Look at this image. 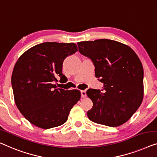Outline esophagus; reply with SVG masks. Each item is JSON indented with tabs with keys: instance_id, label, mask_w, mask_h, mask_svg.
<instances>
[{
	"instance_id": "obj_1",
	"label": "esophagus",
	"mask_w": 157,
	"mask_h": 157,
	"mask_svg": "<svg viewBox=\"0 0 157 157\" xmlns=\"http://www.w3.org/2000/svg\"><path fill=\"white\" fill-rule=\"evenodd\" d=\"M81 96L82 98H85L87 97V93H86L85 90H82L81 91Z\"/></svg>"
}]
</instances>
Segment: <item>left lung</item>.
I'll list each match as a JSON object with an SVG mask.
<instances>
[{
    "instance_id": "1",
    "label": "left lung",
    "mask_w": 157,
    "mask_h": 157,
    "mask_svg": "<svg viewBox=\"0 0 157 157\" xmlns=\"http://www.w3.org/2000/svg\"><path fill=\"white\" fill-rule=\"evenodd\" d=\"M79 52L89 57L95 67V76L104 83V90L89 89L93 102L87 112L92 122L118 127L127 122L142 102L144 70L131 48L108 39L78 43Z\"/></svg>"
}]
</instances>
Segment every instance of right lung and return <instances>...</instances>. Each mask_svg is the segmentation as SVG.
<instances>
[{
    "instance_id": "add662e5",
    "label": "right lung",
    "mask_w": 157,
    "mask_h": 157,
    "mask_svg": "<svg viewBox=\"0 0 157 157\" xmlns=\"http://www.w3.org/2000/svg\"><path fill=\"white\" fill-rule=\"evenodd\" d=\"M75 43H46L30 48L19 57L11 78L15 105L26 120L42 129L58 127L67 120L81 98L78 90L57 88L63 78L66 57L78 51Z\"/></svg>"
}]
</instances>
